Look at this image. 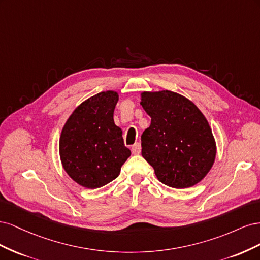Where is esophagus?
Masks as SVG:
<instances>
[{
	"mask_svg": "<svg viewBox=\"0 0 260 260\" xmlns=\"http://www.w3.org/2000/svg\"><path fill=\"white\" fill-rule=\"evenodd\" d=\"M131 151L133 155H139L141 153V144L140 143H136L131 147Z\"/></svg>",
	"mask_w": 260,
	"mask_h": 260,
	"instance_id": "obj_1",
	"label": "esophagus"
}]
</instances>
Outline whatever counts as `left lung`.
Segmentation results:
<instances>
[{
    "label": "left lung",
    "mask_w": 260,
    "mask_h": 260,
    "mask_svg": "<svg viewBox=\"0 0 260 260\" xmlns=\"http://www.w3.org/2000/svg\"><path fill=\"white\" fill-rule=\"evenodd\" d=\"M152 118L141 137L142 156L161 183L175 188L198 184L216 158V141L205 116L192 101L162 90L141 93Z\"/></svg>",
    "instance_id": "1"
}]
</instances>
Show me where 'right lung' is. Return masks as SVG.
<instances>
[{
    "label": "right lung",
    "instance_id": "obj_1",
    "mask_svg": "<svg viewBox=\"0 0 260 260\" xmlns=\"http://www.w3.org/2000/svg\"><path fill=\"white\" fill-rule=\"evenodd\" d=\"M118 93L105 91L85 100L69 116L59 138V156L67 175L86 188H98L120 174L131 152L114 122Z\"/></svg>",
    "mask_w": 260,
    "mask_h": 260
}]
</instances>
